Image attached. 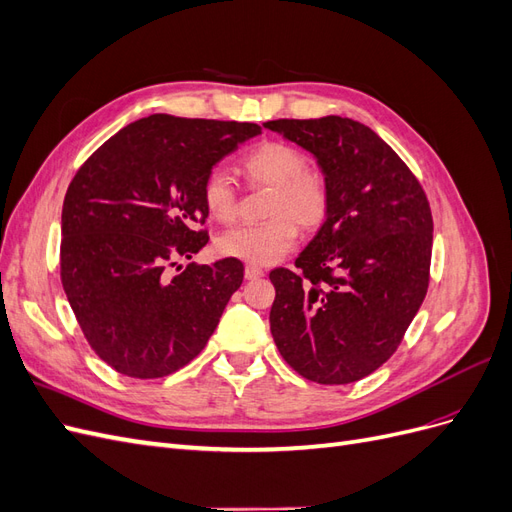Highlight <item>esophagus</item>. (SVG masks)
I'll return each instance as SVG.
<instances>
[{
    "instance_id": "1",
    "label": "esophagus",
    "mask_w": 512,
    "mask_h": 512,
    "mask_svg": "<svg viewBox=\"0 0 512 512\" xmlns=\"http://www.w3.org/2000/svg\"><path fill=\"white\" fill-rule=\"evenodd\" d=\"M265 275V271H262L260 267H254V265H247L245 267V277L247 280H258V277Z\"/></svg>"
}]
</instances>
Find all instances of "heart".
Here are the masks:
<instances>
[{
	"label": "heart",
	"mask_w": 512,
	"mask_h": 512,
	"mask_svg": "<svg viewBox=\"0 0 512 512\" xmlns=\"http://www.w3.org/2000/svg\"><path fill=\"white\" fill-rule=\"evenodd\" d=\"M241 170L252 183L273 190L265 224H241L218 239V252L250 265H273L297 241V226L314 230L327 220L331 192L320 170L307 168L305 153L282 141H265L241 158ZM203 203L211 218L230 222L237 215V190L230 175L213 168L203 181Z\"/></svg>",
	"instance_id": "b5f03b06"
}]
</instances>
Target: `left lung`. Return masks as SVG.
Returning <instances> with one entry per match:
<instances>
[{"mask_svg": "<svg viewBox=\"0 0 512 512\" xmlns=\"http://www.w3.org/2000/svg\"><path fill=\"white\" fill-rule=\"evenodd\" d=\"M265 128L314 153L331 205L318 235L273 269L271 335L284 361L318 384H350L386 363L429 286L433 220L397 153L348 117L275 119Z\"/></svg>", "mask_w": 512, "mask_h": 512, "instance_id": "8db88e82", "label": "left lung"}]
</instances>
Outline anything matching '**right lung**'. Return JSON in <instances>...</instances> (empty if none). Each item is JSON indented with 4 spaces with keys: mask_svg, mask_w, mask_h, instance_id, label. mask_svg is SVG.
<instances>
[{
    "mask_svg": "<svg viewBox=\"0 0 512 512\" xmlns=\"http://www.w3.org/2000/svg\"><path fill=\"white\" fill-rule=\"evenodd\" d=\"M258 123L149 115L76 170L61 211V284L100 359L164 378L200 354L243 282V265L192 258L209 241L203 181ZM176 273H172V269Z\"/></svg>",
    "mask_w": 512,
    "mask_h": 512,
    "instance_id": "right-lung-1",
    "label": "right lung"
}]
</instances>
